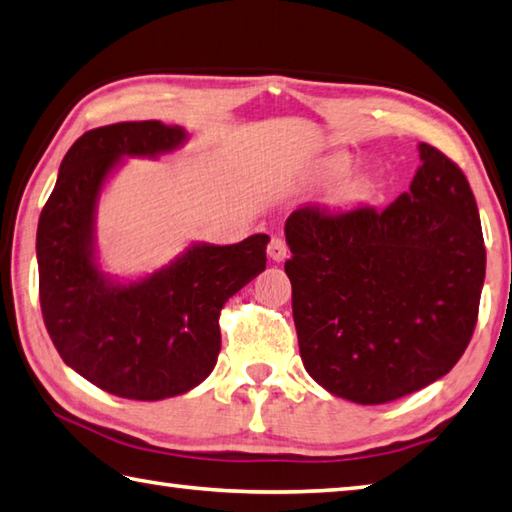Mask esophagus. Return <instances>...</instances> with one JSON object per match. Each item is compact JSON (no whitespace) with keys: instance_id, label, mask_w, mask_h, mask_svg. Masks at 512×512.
<instances>
[{"instance_id":"obj_1","label":"esophagus","mask_w":512,"mask_h":512,"mask_svg":"<svg viewBox=\"0 0 512 512\" xmlns=\"http://www.w3.org/2000/svg\"><path fill=\"white\" fill-rule=\"evenodd\" d=\"M268 257H271L273 262H284L288 257V246L282 237L271 239V244H268Z\"/></svg>"}]
</instances>
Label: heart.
Returning <instances> with one entry per match:
<instances>
[{"label": "heart", "mask_w": 512, "mask_h": 512, "mask_svg": "<svg viewBox=\"0 0 512 512\" xmlns=\"http://www.w3.org/2000/svg\"><path fill=\"white\" fill-rule=\"evenodd\" d=\"M347 167V161H336V170H345Z\"/></svg>", "instance_id": "b5f03b06"}]
</instances>
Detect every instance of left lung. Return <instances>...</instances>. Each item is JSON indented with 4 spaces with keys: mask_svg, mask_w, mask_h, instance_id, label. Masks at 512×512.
<instances>
[{
    "mask_svg": "<svg viewBox=\"0 0 512 512\" xmlns=\"http://www.w3.org/2000/svg\"><path fill=\"white\" fill-rule=\"evenodd\" d=\"M410 190L387 208L302 206L286 219L304 369L333 396L396 401L448 374L479 313L486 248L466 174L418 145Z\"/></svg>",
    "mask_w": 512,
    "mask_h": 512,
    "instance_id": "left-lung-1",
    "label": "left lung"
}]
</instances>
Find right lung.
<instances>
[{"label": "right lung", "mask_w": 512, "mask_h": 512, "mask_svg": "<svg viewBox=\"0 0 512 512\" xmlns=\"http://www.w3.org/2000/svg\"><path fill=\"white\" fill-rule=\"evenodd\" d=\"M185 141L183 127L161 120L82 134L37 224L40 304L55 349L89 383L132 401H161L203 383L221 349V309L266 268L268 235H250L230 246L197 241L132 282L100 271L96 210L111 172L125 156L159 159Z\"/></svg>", "instance_id": "1"}]
</instances>
